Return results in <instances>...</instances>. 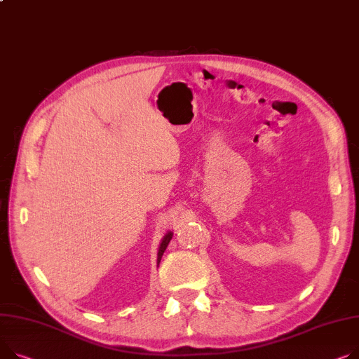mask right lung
I'll use <instances>...</instances> for the list:
<instances>
[{"instance_id":"obj_1","label":"right lung","mask_w":359,"mask_h":359,"mask_svg":"<svg viewBox=\"0 0 359 359\" xmlns=\"http://www.w3.org/2000/svg\"><path fill=\"white\" fill-rule=\"evenodd\" d=\"M172 236H173V232H167V233L164 235L163 240H161V244H160L158 252H157V264L160 262V259H161V257H163V254H164L167 245H169V243H170V240H172Z\"/></svg>"}]
</instances>
